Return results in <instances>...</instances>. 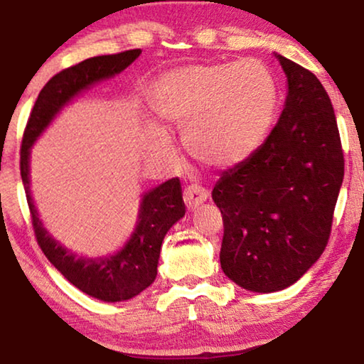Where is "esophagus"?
Here are the masks:
<instances>
[{
	"label": "esophagus",
	"instance_id": "34e87169",
	"mask_svg": "<svg viewBox=\"0 0 364 364\" xmlns=\"http://www.w3.org/2000/svg\"><path fill=\"white\" fill-rule=\"evenodd\" d=\"M208 196H209L208 189L199 186V184H191V186H188L183 193L184 203H186L188 209H194L196 206H199V204L206 201Z\"/></svg>",
	"mask_w": 364,
	"mask_h": 364
}]
</instances>
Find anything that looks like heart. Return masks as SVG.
Wrapping results in <instances>:
<instances>
[{"label":"heart","mask_w":364,"mask_h":364,"mask_svg":"<svg viewBox=\"0 0 364 364\" xmlns=\"http://www.w3.org/2000/svg\"><path fill=\"white\" fill-rule=\"evenodd\" d=\"M277 84L255 59L201 64L168 73L153 90V110L183 130V141L203 165L226 168L242 161L267 135L277 110ZM155 150L170 141L155 130Z\"/></svg>","instance_id":"obj_1"}]
</instances>
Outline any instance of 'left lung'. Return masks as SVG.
<instances>
[{
    "label": "left lung",
    "mask_w": 364,
    "mask_h": 364,
    "mask_svg": "<svg viewBox=\"0 0 364 364\" xmlns=\"http://www.w3.org/2000/svg\"><path fill=\"white\" fill-rule=\"evenodd\" d=\"M277 58L289 80L282 115L213 189L224 224L223 272L264 294L295 284L323 254L345 175L328 94L309 69Z\"/></svg>",
    "instance_id": "obj_1"
}]
</instances>
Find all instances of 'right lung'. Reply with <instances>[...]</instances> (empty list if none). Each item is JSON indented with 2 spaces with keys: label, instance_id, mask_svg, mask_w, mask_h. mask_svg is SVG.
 I'll use <instances>...</instances> for the list:
<instances>
[{
  "label": "right lung",
  "instance_id": "1",
  "mask_svg": "<svg viewBox=\"0 0 364 364\" xmlns=\"http://www.w3.org/2000/svg\"><path fill=\"white\" fill-rule=\"evenodd\" d=\"M140 53V49H130L119 54L97 55L55 74L39 92L21 141L19 168L26 188L34 235L41 250L70 284L84 294L104 301L129 300L150 287L156 279L163 237L168 229L186 213L180 178H171L143 196L135 232L120 252L100 259L77 257L50 237L39 221L29 193V148L49 125L53 117L73 97L97 80L122 73Z\"/></svg>",
  "mask_w": 364,
  "mask_h": 364
}]
</instances>
